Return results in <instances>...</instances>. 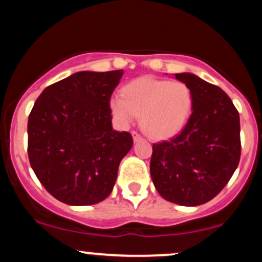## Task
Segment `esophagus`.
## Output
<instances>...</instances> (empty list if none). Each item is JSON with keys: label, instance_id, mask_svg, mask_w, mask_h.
I'll return each instance as SVG.
<instances>
[{"label": "esophagus", "instance_id": "34e87169", "mask_svg": "<svg viewBox=\"0 0 262 262\" xmlns=\"http://www.w3.org/2000/svg\"><path fill=\"white\" fill-rule=\"evenodd\" d=\"M132 135H133V140L134 141H139V140L143 139V137H141V135L138 133V132H132Z\"/></svg>", "mask_w": 262, "mask_h": 262}]
</instances>
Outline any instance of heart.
<instances>
[{
    "mask_svg": "<svg viewBox=\"0 0 262 262\" xmlns=\"http://www.w3.org/2000/svg\"><path fill=\"white\" fill-rule=\"evenodd\" d=\"M110 107L114 118L127 125L140 116V124L149 137L167 139L182 130L193 107L191 90L181 81L138 77L127 83L122 96H113Z\"/></svg>",
    "mask_w": 262,
    "mask_h": 262,
    "instance_id": "1",
    "label": "heart"
}]
</instances>
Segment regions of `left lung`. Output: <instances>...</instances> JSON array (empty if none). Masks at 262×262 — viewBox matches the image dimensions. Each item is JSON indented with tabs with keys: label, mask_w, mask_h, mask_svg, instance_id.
I'll use <instances>...</instances> for the list:
<instances>
[{
	"label": "left lung",
	"mask_w": 262,
	"mask_h": 262,
	"mask_svg": "<svg viewBox=\"0 0 262 262\" xmlns=\"http://www.w3.org/2000/svg\"><path fill=\"white\" fill-rule=\"evenodd\" d=\"M193 96L182 132L152 145L150 173L162 198L180 206H200L227 185L240 160L239 112L221 87L193 74H175Z\"/></svg>",
	"instance_id": "left-lung-1"
}]
</instances>
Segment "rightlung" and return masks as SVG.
<instances>
[{
	"label": "right lung",
	"mask_w": 262,
	"mask_h": 262,
	"mask_svg": "<svg viewBox=\"0 0 262 262\" xmlns=\"http://www.w3.org/2000/svg\"><path fill=\"white\" fill-rule=\"evenodd\" d=\"M123 70L80 71L48 86L28 118V158L35 176L60 202L90 206L110 196L119 162L133 146L112 128L111 95Z\"/></svg>",
	"instance_id": "add662e5"
}]
</instances>
